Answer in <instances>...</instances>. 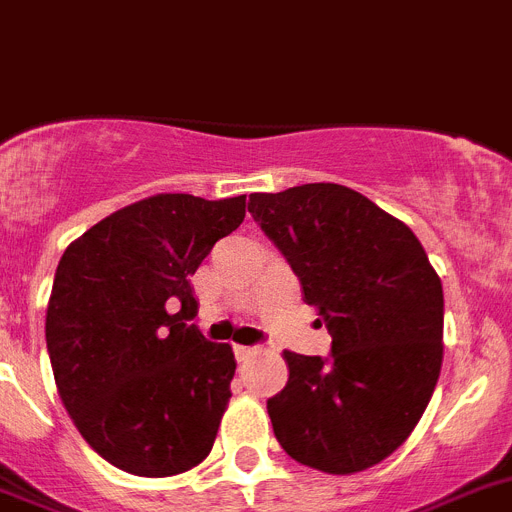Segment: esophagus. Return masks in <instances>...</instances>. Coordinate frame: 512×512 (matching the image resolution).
I'll return each mask as SVG.
<instances>
[{"label": "esophagus", "mask_w": 512, "mask_h": 512, "mask_svg": "<svg viewBox=\"0 0 512 512\" xmlns=\"http://www.w3.org/2000/svg\"><path fill=\"white\" fill-rule=\"evenodd\" d=\"M255 353H257V348H250V345H234V355H237L239 363L250 361Z\"/></svg>", "instance_id": "obj_1"}]
</instances>
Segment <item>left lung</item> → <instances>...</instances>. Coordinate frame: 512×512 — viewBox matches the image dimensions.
Returning <instances> with one entry per match:
<instances>
[{
	"label": "left lung",
	"instance_id": "8db88e82",
	"mask_svg": "<svg viewBox=\"0 0 512 512\" xmlns=\"http://www.w3.org/2000/svg\"><path fill=\"white\" fill-rule=\"evenodd\" d=\"M247 211L332 335L324 358L283 353L288 384L268 399L275 438L327 474L379 464L415 430L441 376V278L410 226L345 185L252 193Z\"/></svg>",
	"mask_w": 512,
	"mask_h": 512
}]
</instances>
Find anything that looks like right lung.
<instances>
[{"mask_svg":"<svg viewBox=\"0 0 512 512\" xmlns=\"http://www.w3.org/2000/svg\"><path fill=\"white\" fill-rule=\"evenodd\" d=\"M242 221L244 195H154L84 231L56 268L46 345L61 402L128 474L172 477L211 453L237 361L185 324L190 275Z\"/></svg>","mask_w":512,"mask_h":512,"instance_id":"add662e5","label":"right lung"}]
</instances>
